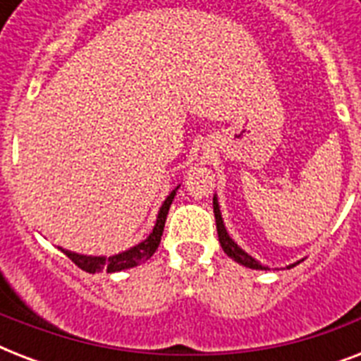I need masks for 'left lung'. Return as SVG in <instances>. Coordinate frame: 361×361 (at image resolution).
<instances>
[{
    "label": "left lung",
    "mask_w": 361,
    "mask_h": 361,
    "mask_svg": "<svg viewBox=\"0 0 361 361\" xmlns=\"http://www.w3.org/2000/svg\"><path fill=\"white\" fill-rule=\"evenodd\" d=\"M214 214H215V225H217V236H219V243H221V247H223V251H225L226 255L232 258V260H236L238 264L245 266V268L268 269L266 266H262V264L258 262V260H255L251 255H247V252L243 251L240 245H238L236 241L228 236V232H226V228H225V223H223V217H221V209H219V202H217V197H214ZM296 264H300V262H296ZM296 264H290V266H286V268L288 269L294 268Z\"/></svg>",
    "instance_id": "obj_1"
}]
</instances>
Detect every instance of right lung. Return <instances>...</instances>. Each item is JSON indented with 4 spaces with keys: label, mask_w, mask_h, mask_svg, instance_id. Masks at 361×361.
I'll use <instances>...</instances> for the list:
<instances>
[{
    "label": "right lung",
    "mask_w": 361,
    "mask_h": 361,
    "mask_svg": "<svg viewBox=\"0 0 361 361\" xmlns=\"http://www.w3.org/2000/svg\"><path fill=\"white\" fill-rule=\"evenodd\" d=\"M178 187L170 192L169 197H166V200L163 202V206H161V209H159L157 221H155V226H153L152 234H149L144 241H140L138 245L130 247V249H127V251L123 252H118V255H112V257H87V255H78V252L67 251V249H61V247H59V249H61L78 268L87 271V274H99V271H109V274H112V271H121V269L135 268V266H138V264H142L144 260H147L153 252L157 251L159 243H161V236H163L164 231V221H166L170 204L174 200Z\"/></svg>",
    "instance_id": "1"
}]
</instances>
